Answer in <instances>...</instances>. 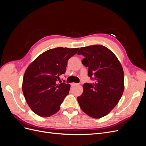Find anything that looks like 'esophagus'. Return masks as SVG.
<instances>
[{"mask_svg": "<svg viewBox=\"0 0 146 146\" xmlns=\"http://www.w3.org/2000/svg\"><path fill=\"white\" fill-rule=\"evenodd\" d=\"M76 85H78V84L76 83H71V86H76Z\"/></svg>", "mask_w": 146, "mask_h": 146, "instance_id": "34e87169", "label": "esophagus"}]
</instances>
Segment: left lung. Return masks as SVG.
<instances>
[{"instance_id":"1","label":"left lung","mask_w":146,"mask_h":146,"mask_svg":"<svg viewBox=\"0 0 146 146\" xmlns=\"http://www.w3.org/2000/svg\"><path fill=\"white\" fill-rule=\"evenodd\" d=\"M77 54L85 57L82 64L88 68V76L93 80L84 83L78 102L88 116L102 117L115 107L124 90L121 64L111 50L102 45L81 47Z\"/></svg>"}]
</instances>
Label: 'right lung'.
Returning a JSON list of instances; mask_svg holds the SVG:
<instances>
[{"label": "right lung", "mask_w": 146, "mask_h": 146, "mask_svg": "<svg viewBox=\"0 0 146 146\" xmlns=\"http://www.w3.org/2000/svg\"><path fill=\"white\" fill-rule=\"evenodd\" d=\"M78 48L56 47L38 56L26 69L23 81L24 98L32 111L41 117H49L59 111L69 94L70 85L58 81L66 72L68 60Z\"/></svg>", "instance_id": "1"}]
</instances>
